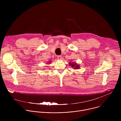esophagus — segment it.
Returning <instances> with one entry per match:
<instances>
[{"mask_svg":"<svg viewBox=\"0 0 121 121\" xmlns=\"http://www.w3.org/2000/svg\"><path fill=\"white\" fill-rule=\"evenodd\" d=\"M57 58H58V59L60 60V59H61V58H62V56H57Z\"/></svg>","mask_w":121,"mask_h":121,"instance_id":"obj_1","label":"esophagus"}]
</instances>
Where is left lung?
Wrapping results in <instances>:
<instances>
[{
  "label": "left lung",
  "instance_id": "left-lung-1",
  "mask_svg": "<svg viewBox=\"0 0 121 121\" xmlns=\"http://www.w3.org/2000/svg\"><path fill=\"white\" fill-rule=\"evenodd\" d=\"M69 65L70 66H72V67H73L74 69H78L79 68V65L78 64H76V63H71V62H70Z\"/></svg>",
  "mask_w": 121,
  "mask_h": 121
}]
</instances>
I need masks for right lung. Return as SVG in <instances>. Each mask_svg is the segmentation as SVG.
<instances>
[{
  "label": "right lung",
  "instance_id": "add662e5",
  "mask_svg": "<svg viewBox=\"0 0 121 121\" xmlns=\"http://www.w3.org/2000/svg\"><path fill=\"white\" fill-rule=\"evenodd\" d=\"M50 62H50V61H49V63H50ZM47 64H48V63H47Z\"/></svg>",
  "mask_w": 121,
  "mask_h": 121
}]
</instances>
